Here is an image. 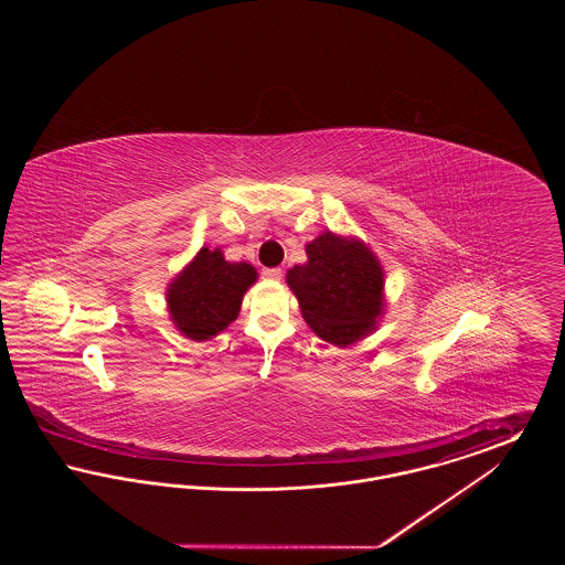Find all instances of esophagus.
<instances>
[{"mask_svg":"<svg viewBox=\"0 0 565 565\" xmlns=\"http://www.w3.org/2000/svg\"><path fill=\"white\" fill-rule=\"evenodd\" d=\"M263 275H265L267 279H273V281H277V279H281L284 270L279 269V267H273V269L263 270Z\"/></svg>","mask_w":565,"mask_h":565,"instance_id":"34e87169","label":"esophagus"}]
</instances>
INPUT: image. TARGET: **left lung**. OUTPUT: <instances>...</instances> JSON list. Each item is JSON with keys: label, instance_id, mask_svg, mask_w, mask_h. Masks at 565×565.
Listing matches in <instances>:
<instances>
[{"label": "left lung", "instance_id": "left-lung-1", "mask_svg": "<svg viewBox=\"0 0 565 565\" xmlns=\"http://www.w3.org/2000/svg\"><path fill=\"white\" fill-rule=\"evenodd\" d=\"M307 263L286 273L302 320L337 348H348L376 330L385 311V270L358 237L323 231L305 245Z\"/></svg>", "mask_w": 565, "mask_h": 565}]
</instances>
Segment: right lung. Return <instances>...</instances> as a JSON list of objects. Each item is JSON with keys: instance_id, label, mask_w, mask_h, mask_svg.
Here are the masks:
<instances>
[{"instance_id": "right-lung-1", "label": "right lung", "mask_w": 565, "mask_h": 565, "mask_svg": "<svg viewBox=\"0 0 565 565\" xmlns=\"http://www.w3.org/2000/svg\"><path fill=\"white\" fill-rule=\"evenodd\" d=\"M258 279L249 263H228L220 247H201L167 286L173 326L192 341H210L237 320L243 296Z\"/></svg>"}]
</instances>
